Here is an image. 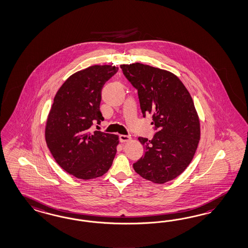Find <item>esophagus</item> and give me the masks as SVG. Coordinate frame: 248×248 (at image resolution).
<instances>
[{
  "label": "esophagus",
  "mask_w": 248,
  "mask_h": 248,
  "mask_svg": "<svg viewBox=\"0 0 248 248\" xmlns=\"http://www.w3.org/2000/svg\"><path fill=\"white\" fill-rule=\"evenodd\" d=\"M130 140V136L127 135H120V141L127 142Z\"/></svg>",
  "instance_id": "34e87169"
}]
</instances>
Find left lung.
Returning <instances> with one entry per match:
<instances>
[{
  "label": "left lung",
  "instance_id": "1",
  "mask_svg": "<svg viewBox=\"0 0 248 248\" xmlns=\"http://www.w3.org/2000/svg\"><path fill=\"white\" fill-rule=\"evenodd\" d=\"M121 68L138 90L143 117L152 114L156 130L151 140L139 138L145 151L133 168L147 180L166 183L187 168L198 149L200 123L193 99L170 71L139 62Z\"/></svg>",
  "mask_w": 248,
  "mask_h": 248
}]
</instances>
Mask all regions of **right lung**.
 Instances as JSON below:
<instances>
[{
  "mask_svg": "<svg viewBox=\"0 0 248 248\" xmlns=\"http://www.w3.org/2000/svg\"><path fill=\"white\" fill-rule=\"evenodd\" d=\"M118 67L94 65L72 74L57 92L45 127V140L59 166L80 179L101 177L113 162L117 135L92 131L99 110L101 90Z\"/></svg>",
  "mask_w": 248,
  "mask_h": 248,
  "instance_id": "obj_1",
  "label": "right lung"
}]
</instances>
